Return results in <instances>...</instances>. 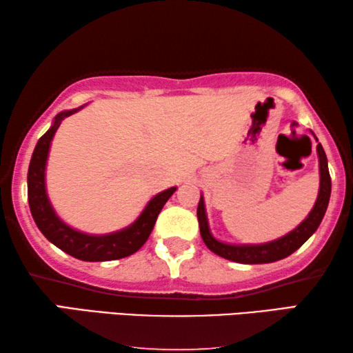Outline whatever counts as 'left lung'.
<instances>
[{"label":"left lung","mask_w":353,"mask_h":353,"mask_svg":"<svg viewBox=\"0 0 353 353\" xmlns=\"http://www.w3.org/2000/svg\"><path fill=\"white\" fill-rule=\"evenodd\" d=\"M312 133V132H311ZM314 135V133H312ZM316 138V135H314ZM316 141L319 139L316 138ZM317 157H319V174H321V185H319V194L316 199V204L312 207L303 221L290 231L286 236L279 237L272 242L261 243V245H229L223 243L212 236L209 221H207L205 215V205L204 198L201 194L199 204H198V221H199V231L201 237H203L204 243L210 251L215 254L225 257V259L239 262V264H268V262H275L279 259H284L297 251L301 245H303L312 234L317 231L319 225H321L323 215H325L330 193H332V179H330L328 172V161L325 150H323L322 144H317Z\"/></svg>","instance_id":"1"}]
</instances>
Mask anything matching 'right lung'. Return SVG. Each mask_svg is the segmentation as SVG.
Masks as SVG:
<instances>
[{
  "instance_id": "right-lung-1",
  "label": "right lung",
  "mask_w": 353,
  "mask_h": 353,
  "mask_svg": "<svg viewBox=\"0 0 353 353\" xmlns=\"http://www.w3.org/2000/svg\"><path fill=\"white\" fill-rule=\"evenodd\" d=\"M83 106L69 111H61L59 114H56L53 125L37 141L30 161V170H28V203H30L31 215L34 218L39 231L59 250H63L64 253L88 262L121 259V257L137 253L146 243L160 210L163 209L166 201L171 198V194L177 188L171 187L165 192L155 194L148 205L144 207L141 215L130 226L121 229V231L103 234V236H91V234L80 232L65 225L56 215L47 196L46 166L50 144H52V139L56 130H58L61 121L65 119L67 116L77 113Z\"/></svg>"
}]
</instances>
